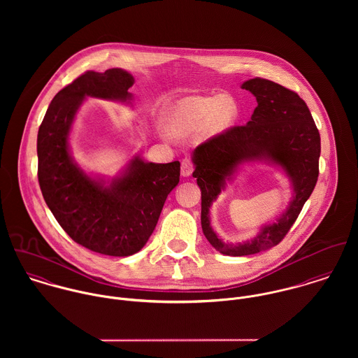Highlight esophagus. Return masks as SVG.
<instances>
[{
    "instance_id": "esophagus-1",
    "label": "esophagus",
    "mask_w": 358,
    "mask_h": 358,
    "mask_svg": "<svg viewBox=\"0 0 358 358\" xmlns=\"http://www.w3.org/2000/svg\"><path fill=\"white\" fill-rule=\"evenodd\" d=\"M180 173L183 178H189L193 173V164L189 158H185L182 161V168H180Z\"/></svg>"
}]
</instances>
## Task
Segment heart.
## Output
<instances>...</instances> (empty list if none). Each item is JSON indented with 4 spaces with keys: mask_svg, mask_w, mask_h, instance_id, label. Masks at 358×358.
I'll use <instances>...</instances> for the list:
<instances>
[{
    "mask_svg": "<svg viewBox=\"0 0 358 358\" xmlns=\"http://www.w3.org/2000/svg\"><path fill=\"white\" fill-rule=\"evenodd\" d=\"M236 117V104L226 95H187L168 104L162 115V129L176 139L199 132L212 136L226 131Z\"/></svg>",
    "mask_w": 358,
    "mask_h": 358,
    "instance_id": "b5f03b06",
    "label": "heart"
}]
</instances>
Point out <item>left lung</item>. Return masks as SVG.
I'll return each instance as SVG.
<instances>
[{
	"mask_svg": "<svg viewBox=\"0 0 358 358\" xmlns=\"http://www.w3.org/2000/svg\"><path fill=\"white\" fill-rule=\"evenodd\" d=\"M241 88L257 102L251 120L200 145L192 155L193 176L201 190L204 236L216 251L227 256L254 255L285 237L314 190L321 153L318 129L298 94L259 77L243 83ZM259 160L283 171L292 185V200L280 217L261 227L254 239L224 243L210 226V205L234 181L241 166Z\"/></svg>",
	"mask_w": 358,
	"mask_h": 358,
	"instance_id": "obj_1",
	"label": "left lung"
}]
</instances>
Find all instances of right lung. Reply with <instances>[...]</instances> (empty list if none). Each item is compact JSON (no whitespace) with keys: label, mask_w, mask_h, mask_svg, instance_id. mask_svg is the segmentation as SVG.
<instances>
[{"label":"right lung","mask_w":358,"mask_h":358,"mask_svg":"<svg viewBox=\"0 0 358 358\" xmlns=\"http://www.w3.org/2000/svg\"><path fill=\"white\" fill-rule=\"evenodd\" d=\"M135 83L122 69L87 71L52 99L37 136L38 182L62 229L80 245L108 256L141 251L155 229L180 162L155 164L141 155L113 178L85 172L70 150V134L85 98L132 106Z\"/></svg>","instance_id":"obj_1"}]
</instances>
